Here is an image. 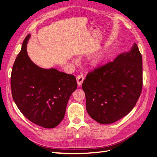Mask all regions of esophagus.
I'll list each match as a JSON object with an SVG mask.
<instances>
[{"label":"esophagus","mask_w":157,"mask_h":157,"mask_svg":"<svg viewBox=\"0 0 157 157\" xmlns=\"http://www.w3.org/2000/svg\"><path fill=\"white\" fill-rule=\"evenodd\" d=\"M84 80V77L83 75L80 74L77 76V84H78V86H80V85L82 84Z\"/></svg>","instance_id":"34e87169"}]
</instances>
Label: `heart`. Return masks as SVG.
Masks as SVG:
<instances>
[{
    "instance_id": "b5f03b06",
    "label": "heart",
    "mask_w": 157,
    "mask_h": 157,
    "mask_svg": "<svg viewBox=\"0 0 157 157\" xmlns=\"http://www.w3.org/2000/svg\"><path fill=\"white\" fill-rule=\"evenodd\" d=\"M99 61H100V58H96V59H95L93 61V63H94V64L98 63Z\"/></svg>"
}]
</instances>
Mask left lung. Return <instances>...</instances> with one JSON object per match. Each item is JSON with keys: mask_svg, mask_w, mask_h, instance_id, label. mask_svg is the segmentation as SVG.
<instances>
[{"mask_svg": "<svg viewBox=\"0 0 157 157\" xmlns=\"http://www.w3.org/2000/svg\"><path fill=\"white\" fill-rule=\"evenodd\" d=\"M142 86V57L134 43L131 50L86 75L82 87L88 115L100 124L118 121L135 107Z\"/></svg>", "mask_w": 157, "mask_h": 157, "instance_id": "1", "label": "left lung"}]
</instances>
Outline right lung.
Returning <instances> with one entry per match:
<instances>
[{
    "label": "right lung",
    "instance_id": "1",
    "mask_svg": "<svg viewBox=\"0 0 157 157\" xmlns=\"http://www.w3.org/2000/svg\"><path fill=\"white\" fill-rule=\"evenodd\" d=\"M31 35L23 42L11 74L14 102L28 120L46 128H53L63 119L71 95L77 88L74 75L35 65L27 52Z\"/></svg>",
    "mask_w": 157,
    "mask_h": 157
}]
</instances>
